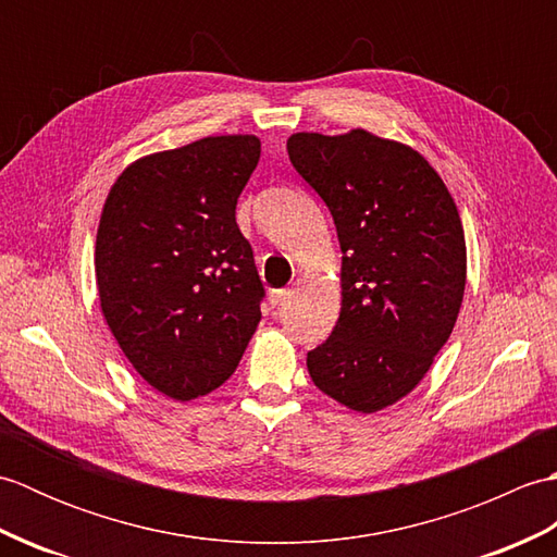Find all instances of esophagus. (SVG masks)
Here are the masks:
<instances>
[{"mask_svg":"<svg viewBox=\"0 0 557 557\" xmlns=\"http://www.w3.org/2000/svg\"><path fill=\"white\" fill-rule=\"evenodd\" d=\"M289 289H272L270 292V304L272 306H285V301L289 299Z\"/></svg>","mask_w":557,"mask_h":557,"instance_id":"esophagus-1","label":"esophagus"}]
</instances>
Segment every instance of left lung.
Instances as JSON below:
<instances>
[{
    "label": "left lung",
    "instance_id": "left-lung-1",
    "mask_svg": "<svg viewBox=\"0 0 557 557\" xmlns=\"http://www.w3.org/2000/svg\"><path fill=\"white\" fill-rule=\"evenodd\" d=\"M287 152L325 200L342 248V309L306 357L315 387L359 413L409 395L457 323L465 230L431 162L366 128L292 134Z\"/></svg>",
    "mask_w": 557,
    "mask_h": 557
}]
</instances>
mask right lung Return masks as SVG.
I'll return each mask as SVG.
<instances>
[{"label": "right lung", "instance_id": "right-lung-1", "mask_svg": "<svg viewBox=\"0 0 557 557\" xmlns=\"http://www.w3.org/2000/svg\"><path fill=\"white\" fill-rule=\"evenodd\" d=\"M258 158L251 134L152 152L128 164L102 206V315L136 373L172 399L218 389L260 323L263 282L234 218Z\"/></svg>", "mask_w": 557, "mask_h": 557}]
</instances>
